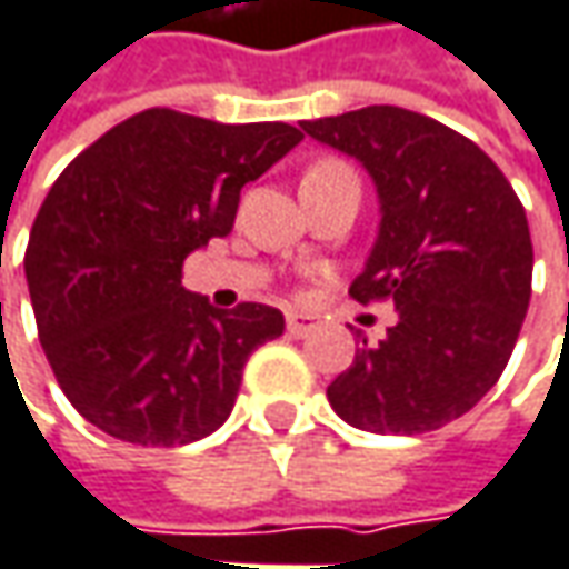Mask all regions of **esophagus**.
Segmentation results:
<instances>
[{
	"label": "esophagus",
	"instance_id": "obj_1",
	"mask_svg": "<svg viewBox=\"0 0 569 569\" xmlns=\"http://www.w3.org/2000/svg\"><path fill=\"white\" fill-rule=\"evenodd\" d=\"M317 330V320L307 313H288V333L291 337H310Z\"/></svg>",
	"mask_w": 569,
	"mask_h": 569
}]
</instances>
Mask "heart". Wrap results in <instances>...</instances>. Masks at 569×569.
<instances>
[{"instance_id":"heart-1","label":"heart","mask_w":569,"mask_h":569,"mask_svg":"<svg viewBox=\"0 0 569 569\" xmlns=\"http://www.w3.org/2000/svg\"><path fill=\"white\" fill-rule=\"evenodd\" d=\"M320 168H333V161H323V164H317V168H310V171H320ZM310 171H307V174H310Z\"/></svg>"}]
</instances>
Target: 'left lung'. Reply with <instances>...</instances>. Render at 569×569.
I'll use <instances>...</instances> for the list:
<instances>
[{
	"instance_id": "obj_1",
	"label": "left lung",
	"mask_w": 569,
	"mask_h": 569,
	"mask_svg": "<svg viewBox=\"0 0 569 569\" xmlns=\"http://www.w3.org/2000/svg\"><path fill=\"white\" fill-rule=\"evenodd\" d=\"M301 129L376 183L379 236L349 295L398 310L386 340H362L330 382L333 411L372 433H427L463 418L499 382L531 301L521 200L479 144L401 106Z\"/></svg>"
}]
</instances>
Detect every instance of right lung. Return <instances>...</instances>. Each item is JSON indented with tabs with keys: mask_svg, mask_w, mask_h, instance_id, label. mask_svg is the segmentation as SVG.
Masks as SVG:
<instances>
[{
	"mask_svg": "<svg viewBox=\"0 0 569 569\" xmlns=\"http://www.w3.org/2000/svg\"><path fill=\"white\" fill-rule=\"evenodd\" d=\"M305 136L144 109L80 151L24 249L38 340L70 405L126 443L178 447L223 425L246 359L284 333L281 310H217L183 259L229 236L239 190Z\"/></svg>",
	"mask_w": 569,
	"mask_h": 569,
	"instance_id": "add662e5",
	"label": "right lung"
}]
</instances>
